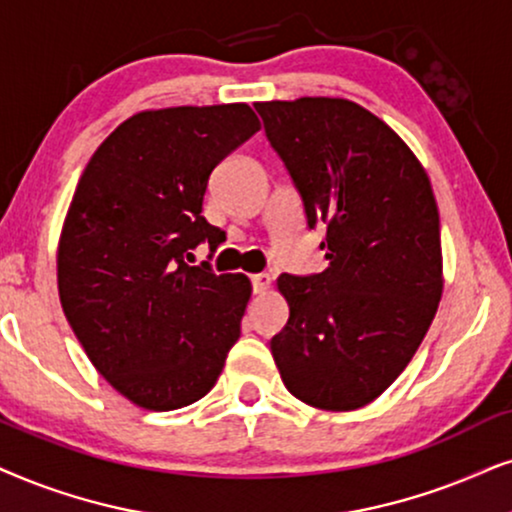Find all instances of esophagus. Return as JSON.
Returning a JSON list of instances; mask_svg holds the SVG:
<instances>
[{
    "label": "esophagus",
    "mask_w": 512,
    "mask_h": 512,
    "mask_svg": "<svg viewBox=\"0 0 512 512\" xmlns=\"http://www.w3.org/2000/svg\"><path fill=\"white\" fill-rule=\"evenodd\" d=\"M250 281H252V292H255V295H264V292H267L269 285H271V276L269 274H255V276H250Z\"/></svg>",
    "instance_id": "1"
}]
</instances>
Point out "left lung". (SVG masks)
Returning <instances> with one entry per match:
<instances>
[{
    "label": "left lung",
    "instance_id": "1",
    "mask_svg": "<svg viewBox=\"0 0 512 512\" xmlns=\"http://www.w3.org/2000/svg\"><path fill=\"white\" fill-rule=\"evenodd\" d=\"M271 147L325 227L327 269L278 278L288 325L271 339L288 391L327 412L358 410L398 379L442 297L440 215L403 138L346 98L255 102Z\"/></svg>",
    "mask_w": 512,
    "mask_h": 512
}]
</instances>
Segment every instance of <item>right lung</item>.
Returning <instances> with one entry per match:
<instances>
[{"label":"right lung","mask_w":512,"mask_h":512,"mask_svg":"<svg viewBox=\"0 0 512 512\" xmlns=\"http://www.w3.org/2000/svg\"><path fill=\"white\" fill-rule=\"evenodd\" d=\"M257 131L245 102L145 109L79 177L58 241L60 304L95 370L133 405L201 400L241 337L248 278L187 260L203 241L220 245L201 215L208 177Z\"/></svg>","instance_id":"1"}]
</instances>
